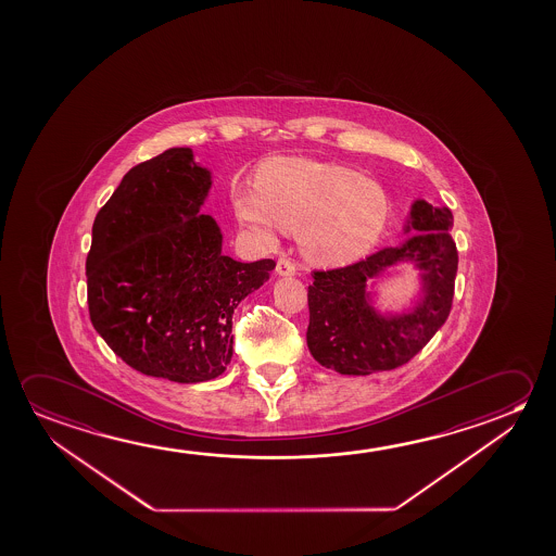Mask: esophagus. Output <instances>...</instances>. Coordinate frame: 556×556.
<instances>
[{
  "label": "esophagus",
  "instance_id": "esophagus-1",
  "mask_svg": "<svg viewBox=\"0 0 556 556\" xmlns=\"http://www.w3.org/2000/svg\"><path fill=\"white\" fill-rule=\"evenodd\" d=\"M275 271L279 275H294L296 274V264L292 262L289 256H281L277 260V267H275Z\"/></svg>",
  "mask_w": 556,
  "mask_h": 556
}]
</instances>
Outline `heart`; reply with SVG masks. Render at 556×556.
<instances>
[{
	"mask_svg": "<svg viewBox=\"0 0 556 556\" xmlns=\"http://www.w3.org/2000/svg\"><path fill=\"white\" fill-rule=\"evenodd\" d=\"M240 222L265 242L275 229L300 232L304 256L321 265L356 262L383 235L391 200L379 182L334 163L274 157L256 173L254 190L235 194Z\"/></svg>",
	"mask_w": 556,
	"mask_h": 556,
	"instance_id": "b5f03b06",
	"label": "heart"
}]
</instances>
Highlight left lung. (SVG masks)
I'll return each mask as SVG.
<instances>
[{"label":"left lung","mask_w":556,"mask_h":556,"mask_svg":"<svg viewBox=\"0 0 556 556\" xmlns=\"http://www.w3.org/2000/svg\"><path fill=\"white\" fill-rule=\"evenodd\" d=\"M453 214L418 200L410 225L424 235L387 247L337 269H314L308 287L312 356L342 376H369L401 368L441 329L453 308L458 252L448 235ZM401 258H416L427 271L425 300L406 317L384 320L368 306L365 282Z\"/></svg>","instance_id":"obj_1"}]
</instances>
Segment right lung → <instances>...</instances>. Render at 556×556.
I'll return each instance as SVG.
<instances>
[{
	"mask_svg": "<svg viewBox=\"0 0 556 556\" xmlns=\"http://www.w3.org/2000/svg\"><path fill=\"white\" fill-rule=\"evenodd\" d=\"M212 179L190 148L138 163L96 215L86 257L96 331L130 368L175 383L222 376L232 312L274 269L222 254L214 217L200 214Z\"/></svg>",
	"mask_w": 556,
	"mask_h": 556,
	"instance_id": "right-lung-1",
	"label": "right lung"
}]
</instances>
